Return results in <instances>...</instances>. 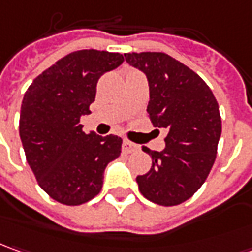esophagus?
Returning a JSON list of instances; mask_svg holds the SVG:
<instances>
[{
    "label": "esophagus",
    "instance_id": "obj_1",
    "mask_svg": "<svg viewBox=\"0 0 252 252\" xmlns=\"http://www.w3.org/2000/svg\"><path fill=\"white\" fill-rule=\"evenodd\" d=\"M138 149V146L135 145L134 142H131V141H124L123 142V151L126 153H131V152H134V151H136Z\"/></svg>",
    "mask_w": 252,
    "mask_h": 252
}]
</instances>
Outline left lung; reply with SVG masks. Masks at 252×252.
Wrapping results in <instances>:
<instances>
[{
  "label": "left lung",
  "mask_w": 252,
  "mask_h": 252,
  "mask_svg": "<svg viewBox=\"0 0 252 252\" xmlns=\"http://www.w3.org/2000/svg\"><path fill=\"white\" fill-rule=\"evenodd\" d=\"M124 57L148 78L153 126L167 131L161 152L142 148L152 156V167L136 177L139 191L158 205L183 204L204 184L216 159L219 104L204 79L173 57L151 51Z\"/></svg>",
  "instance_id": "left-lung-1"
}]
</instances>
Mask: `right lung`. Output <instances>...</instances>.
<instances>
[{
    "label": "right lung",
    "instance_id": "1",
    "mask_svg": "<svg viewBox=\"0 0 252 252\" xmlns=\"http://www.w3.org/2000/svg\"><path fill=\"white\" fill-rule=\"evenodd\" d=\"M124 61L120 53L79 50L58 60L32 82L22 100L19 135L39 186L57 202L82 205L97 195L104 169L121 153L117 135L85 134L101 75Z\"/></svg>",
    "mask_w": 252,
    "mask_h": 252
}]
</instances>
